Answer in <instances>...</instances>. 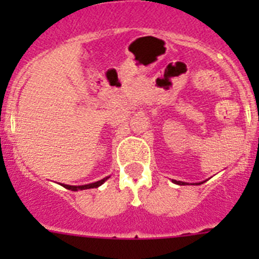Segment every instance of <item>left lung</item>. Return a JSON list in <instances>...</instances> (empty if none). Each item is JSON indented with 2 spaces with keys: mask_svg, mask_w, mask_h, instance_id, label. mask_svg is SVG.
I'll return each instance as SVG.
<instances>
[{
  "mask_svg": "<svg viewBox=\"0 0 259 259\" xmlns=\"http://www.w3.org/2000/svg\"><path fill=\"white\" fill-rule=\"evenodd\" d=\"M172 183H175V184H178V185H187L188 184V183H185V182H178V180H172ZM202 183V182H201ZM201 183H196V184H201Z\"/></svg>",
  "mask_w": 259,
  "mask_h": 259,
  "instance_id": "obj_1",
  "label": "left lung"
}]
</instances>
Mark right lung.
Wrapping results in <instances>:
<instances>
[{"label":"right lung","instance_id":"right-lung-1","mask_svg":"<svg viewBox=\"0 0 259 259\" xmlns=\"http://www.w3.org/2000/svg\"><path fill=\"white\" fill-rule=\"evenodd\" d=\"M110 176H106L104 179L98 180V182L91 183V184H84V185H68V184H62V187H65L66 189H70V191H83V189H91V188H98L100 185L104 184L107 179H109Z\"/></svg>","mask_w":259,"mask_h":259}]
</instances>
